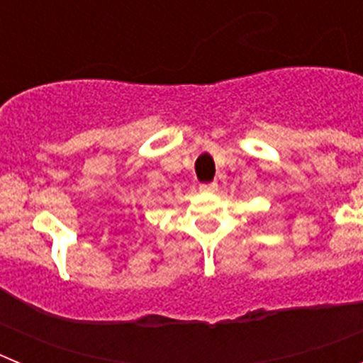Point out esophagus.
Instances as JSON below:
<instances>
[{"label": "esophagus", "mask_w": 363, "mask_h": 363, "mask_svg": "<svg viewBox=\"0 0 363 363\" xmlns=\"http://www.w3.org/2000/svg\"><path fill=\"white\" fill-rule=\"evenodd\" d=\"M216 189H218L216 182H213V184H203V185H200V191H201V192H216Z\"/></svg>", "instance_id": "34e87169"}]
</instances>
